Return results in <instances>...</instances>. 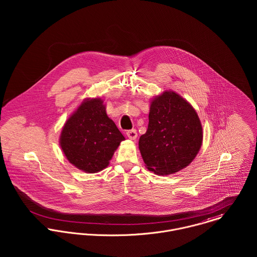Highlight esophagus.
<instances>
[{
  "instance_id": "1",
  "label": "esophagus",
  "mask_w": 257,
  "mask_h": 257,
  "mask_svg": "<svg viewBox=\"0 0 257 257\" xmlns=\"http://www.w3.org/2000/svg\"><path fill=\"white\" fill-rule=\"evenodd\" d=\"M126 137H127L130 140L134 141V140H136V139L138 138V133H137L136 130H130V131L126 132Z\"/></svg>"
}]
</instances>
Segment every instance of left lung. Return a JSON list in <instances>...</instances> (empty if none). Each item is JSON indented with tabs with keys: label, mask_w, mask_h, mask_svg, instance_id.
I'll return each mask as SVG.
<instances>
[{
	"label": "left lung",
	"mask_w": 257,
	"mask_h": 257,
	"mask_svg": "<svg viewBox=\"0 0 257 257\" xmlns=\"http://www.w3.org/2000/svg\"><path fill=\"white\" fill-rule=\"evenodd\" d=\"M148 127L139 142L147 169L169 175L188 166L203 141L202 124L194 108L173 91L153 99Z\"/></svg>",
	"instance_id": "8db88e82"
}]
</instances>
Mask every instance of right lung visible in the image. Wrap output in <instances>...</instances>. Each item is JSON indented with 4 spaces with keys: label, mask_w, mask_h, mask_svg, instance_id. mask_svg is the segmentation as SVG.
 <instances>
[{
    "label": "right lung",
    "mask_w": 257,
    "mask_h": 257,
    "mask_svg": "<svg viewBox=\"0 0 257 257\" xmlns=\"http://www.w3.org/2000/svg\"><path fill=\"white\" fill-rule=\"evenodd\" d=\"M124 137L107 115L101 99L84 101L65 122L60 147L77 168L96 173L109 165Z\"/></svg>",
    "instance_id": "add662e5"
}]
</instances>
